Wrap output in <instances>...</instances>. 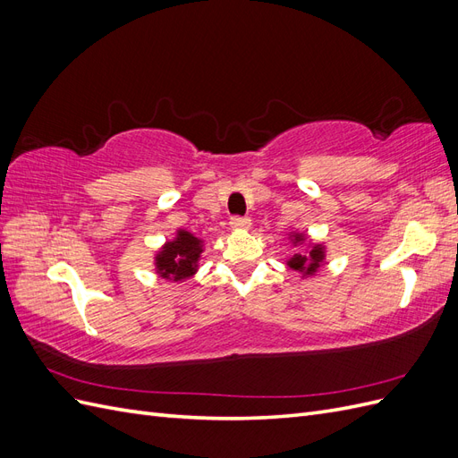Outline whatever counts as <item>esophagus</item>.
Instances as JSON below:
<instances>
[{"instance_id": "1", "label": "esophagus", "mask_w": 458, "mask_h": 458, "mask_svg": "<svg viewBox=\"0 0 458 458\" xmlns=\"http://www.w3.org/2000/svg\"><path fill=\"white\" fill-rule=\"evenodd\" d=\"M229 225L233 229H248L252 225V221H250V217H246V216H233L231 221H229Z\"/></svg>"}]
</instances>
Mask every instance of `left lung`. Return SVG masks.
<instances>
[{
  "label": "left lung",
  "mask_w": 458,
  "mask_h": 458,
  "mask_svg": "<svg viewBox=\"0 0 458 458\" xmlns=\"http://www.w3.org/2000/svg\"><path fill=\"white\" fill-rule=\"evenodd\" d=\"M296 239H300V234ZM323 261V250H321V246H315V248H311V252L308 254V256H300V254H296L293 259L288 261V266L293 267V269H296V271H306L308 275L310 273H315L317 271V267H318V263Z\"/></svg>",
  "instance_id": "left-lung-1"
}]
</instances>
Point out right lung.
<instances>
[{"mask_svg": "<svg viewBox=\"0 0 458 458\" xmlns=\"http://www.w3.org/2000/svg\"><path fill=\"white\" fill-rule=\"evenodd\" d=\"M202 246L197 237L187 231H179L177 239L164 246L157 258V267L164 279L182 281L195 273Z\"/></svg>", "mask_w": 458, "mask_h": 458, "instance_id": "obj_1", "label": "right lung"}]
</instances>
